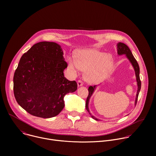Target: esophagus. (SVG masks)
Instances as JSON below:
<instances>
[{
  "label": "esophagus",
  "mask_w": 156,
  "mask_h": 156,
  "mask_svg": "<svg viewBox=\"0 0 156 156\" xmlns=\"http://www.w3.org/2000/svg\"><path fill=\"white\" fill-rule=\"evenodd\" d=\"M77 84H78V87H80V86H83V82H82L81 80H78V82H77Z\"/></svg>",
  "instance_id": "esophagus-1"
}]
</instances>
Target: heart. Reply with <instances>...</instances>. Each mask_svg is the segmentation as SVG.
<instances>
[{
    "mask_svg": "<svg viewBox=\"0 0 156 156\" xmlns=\"http://www.w3.org/2000/svg\"><path fill=\"white\" fill-rule=\"evenodd\" d=\"M114 60L110 54L94 49L79 51L75 59L69 58V69L74 74L80 70L85 71L84 78L90 83H98L107 76L113 66Z\"/></svg>",
    "mask_w": 156,
    "mask_h": 156,
    "instance_id": "1",
    "label": "heart"
}]
</instances>
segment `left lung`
<instances>
[{"label": "left lung", "instance_id": "8db88e82", "mask_svg": "<svg viewBox=\"0 0 156 156\" xmlns=\"http://www.w3.org/2000/svg\"><path fill=\"white\" fill-rule=\"evenodd\" d=\"M117 54L119 55H125V56L126 57V58L128 59V60L130 62L131 64L132 65L133 69H134L135 72V75H136V82H137V86H138V90H137V93H136V99H135V105H136V102H137V100H138V95L141 90V83L140 81V67H139V65L137 62V61L136 60V59L135 58L134 56L133 55L130 49H129V48L124 43L122 42H119L117 44ZM97 85H94V86H90L88 88V91H89V94L87 98L86 99V108L87 110V112H89L91 115V117L96 120H100L99 119L96 118L94 116L92 115L91 114L90 112V109H89V102H90V99L91 98V97L92 96L93 94L94 93L95 90L97 87Z\"/></svg>", "mask_w": 156, "mask_h": 156}]
</instances>
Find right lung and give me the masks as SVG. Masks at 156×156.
<instances>
[{
    "label": "right lung",
    "instance_id": "1",
    "mask_svg": "<svg viewBox=\"0 0 156 156\" xmlns=\"http://www.w3.org/2000/svg\"><path fill=\"white\" fill-rule=\"evenodd\" d=\"M67 67L61 46L54 42L35 44L21 57L13 76L18 104L32 115L49 119L62 110L64 96L77 90L63 75Z\"/></svg>",
    "mask_w": 156,
    "mask_h": 156
}]
</instances>
